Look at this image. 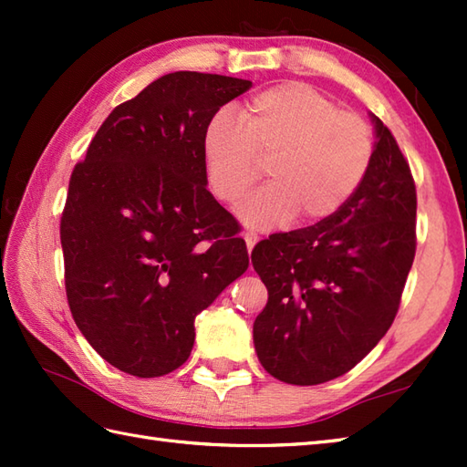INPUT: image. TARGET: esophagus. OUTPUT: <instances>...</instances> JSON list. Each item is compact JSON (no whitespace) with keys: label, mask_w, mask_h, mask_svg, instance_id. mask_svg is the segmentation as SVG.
I'll return each instance as SVG.
<instances>
[{"label":"esophagus","mask_w":467,"mask_h":467,"mask_svg":"<svg viewBox=\"0 0 467 467\" xmlns=\"http://www.w3.org/2000/svg\"><path fill=\"white\" fill-rule=\"evenodd\" d=\"M243 239H244V243H246V249H249V251H253V249H254V244L259 243V236H256L254 233H251V231H249V233H244V234H243Z\"/></svg>","instance_id":"esophagus-1"}]
</instances>
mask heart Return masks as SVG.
<instances>
[{
	"label": "heart",
	"instance_id": "1",
	"mask_svg": "<svg viewBox=\"0 0 467 467\" xmlns=\"http://www.w3.org/2000/svg\"><path fill=\"white\" fill-rule=\"evenodd\" d=\"M365 118L303 82H283L246 102L241 118L216 112L206 124V181L218 201L234 204L269 172V184L241 204L246 224L273 228L295 214L329 218L349 202L373 161Z\"/></svg>",
	"mask_w": 467,
	"mask_h": 467
}]
</instances>
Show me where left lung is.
Segmentation results:
<instances>
[{
    "instance_id": "obj_1",
    "label": "left lung",
    "mask_w": 467,
    "mask_h": 467,
    "mask_svg": "<svg viewBox=\"0 0 467 467\" xmlns=\"http://www.w3.org/2000/svg\"><path fill=\"white\" fill-rule=\"evenodd\" d=\"M373 124V161L349 202L253 249L269 291L253 325L254 349L279 381L319 385L347 373L398 315L418 244V194L398 140L377 116Z\"/></svg>"
}]
</instances>
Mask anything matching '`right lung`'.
Returning a JSON list of instances; mask_svg holds the SVG:
<instances>
[{"label":"right lung","mask_w":467,"mask_h":467,"mask_svg":"<svg viewBox=\"0 0 467 467\" xmlns=\"http://www.w3.org/2000/svg\"><path fill=\"white\" fill-rule=\"evenodd\" d=\"M253 82L174 72L116 106L69 176L59 221L78 329L136 377L178 369L194 319L249 269L234 216L206 191L202 136Z\"/></svg>","instance_id":"right-lung-1"}]
</instances>
